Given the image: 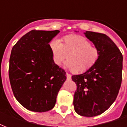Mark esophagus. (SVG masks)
<instances>
[{
  "label": "esophagus",
  "mask_w": 127,
  "mask_h": 127,
  "mask_svg": "<svg viewBox=\"0 0 127 127\" xmlns=\"http://www.w3.org/2000/svg\"><path fill=\"white\" fill-rule=\"evenodd\" d=\"M66 79L67 80H71V75L69 74V73H66Z\"/></svg>",
  "instance_id": "obj_1"
}]
</instances>
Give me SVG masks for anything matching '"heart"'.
I'll list each match as a JSON object with an SVG mask.
<instances>
[{
  "instance_id": "1",
  "label": "heart",
  "mask_w": 127,
  "mask_h": 127,
  "mask_svg": "<svg viewBox=\"0 0 127 127\" xmlns=\"http://www.w3.org/2000/svg\"><path fill=\"white\" fill-rule=\"evenodd\" d=\"M54 63L61 65L67 57L66 66L75 73H83L93 67L100 57L98 47L84 36L70 34L61 39L52 40L49 43Z\"/></svg>"
}]
</instances>
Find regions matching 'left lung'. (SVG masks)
Here are the masks:
<instances>
[{"mask_svg":"<svg viewBox=\"0 0 127 127\" xmlns=\"http://www.w3.org/2000/svg\"><path fill=\"white\" fill-rule=\"evenodd\" d=\"M86 36L100 51L95 65L88 71L72 75L76 84L73 105L77 114L86 117L101 114L112 105L123 80V54L106 34L86 31Z\"/></svg>","mask_w":127,"mask_h":127,"instance_id":"8db88e82","label":"left lung"}]
</instances>
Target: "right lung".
<instances>
[{"mask_svg":"<svg viewBox=\"0 0 127 127\" xmlns=\"http://www.w3.org/2000/svg\"><path fill=\"white\" fill-rule=\"evenodd\" d=\"M59 31L32 30L13 47L9 76L18 102L29 110L45 112L54 107L66 72L53 61L49 42Z\"/></svg>","mask_w":127,"mask_h":127,"instance_id":"obj_1","label":"right lung"}]
</instances>
